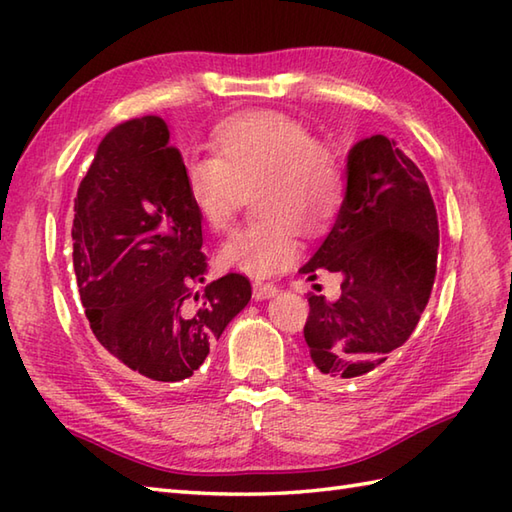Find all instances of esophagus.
Returning a JSON list of instances; mask_svg holds the SVG:
<instances>
[{
    "mask_svg": "<svg viewBox=\"0 0 512 512\" xmlns=\"http://www.w3.org/2000/svg\"><path fill=\"white\" fill-rule=\"evenodd\" d=\"M279 288L272 283H255L253 285V296L257 301H264V299H272V296H277Z\"/></svg>",
    "mask_w": 512,
    "mask_h": 512,
    "instance_id": "esophagus-1",
    "label": "esophagus"
}]
</instances>
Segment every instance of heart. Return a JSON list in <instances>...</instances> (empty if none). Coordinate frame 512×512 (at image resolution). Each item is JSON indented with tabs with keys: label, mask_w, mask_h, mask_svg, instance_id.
I'll return each instance as SVG.
<instances>
[{
	"label": "heart",
	"mask_w": 512,
	"mask_h": 512,
	"mask_svg": "<svg viewBox=\"0 0 512 512\" xmlns=\"http://www.w3.org/2000/svg\"><path fill=\"white\" fill-rule=\"evenodd\" d=\"M218 154L192 152L183 161V185L198 216L213 231L227 229L246 189H255L257 220L220 248V264L266 279L299 255L296 224L325 231L342 209L347 176L338 152L314 139L310 126L279 111H246L213 130Z\"/></svg>",
	"instance_id": "heart-1"
}]
</instances>
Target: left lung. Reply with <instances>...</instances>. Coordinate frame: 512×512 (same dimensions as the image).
<instances>
[{
	"label": "left lung",
	"mask_w": 512,
	"mask_h": 512,
	"mask_svg": "<svg viewBox=\"0 0 512 512\" xmlns=\"http://www.w3.org/2000/svg\"><path fill=\"white\" fill-rule=\"evenodd\" d=\"M438 257V218L425 176L395 141L362 139L347 157V194L325 242L299 270L340 275V296L320 285L307 301L303 336L314 382H364L395 360L430 301Z\"/></svg>",
	"instance_id": "1"
}]
</instances>
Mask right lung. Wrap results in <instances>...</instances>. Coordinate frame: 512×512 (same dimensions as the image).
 <instances>
[{"instance_id":"right-lung-1","label":"right lung","mask_w":512,"mask_h":512,"mask_svg":"<svg viewBox=\"0 0 512 512\" xmlns=\"http://www.w3.org/2000/svg\"><path fill=\"white\" fill-rule=\"evenodd\" d=\"M200 220L161 117L100 141L74 200V270L102 360L130 386L192 382L251 301V281L235 272L196 292L207 275Z\"/></svg>"}]
</instances>
